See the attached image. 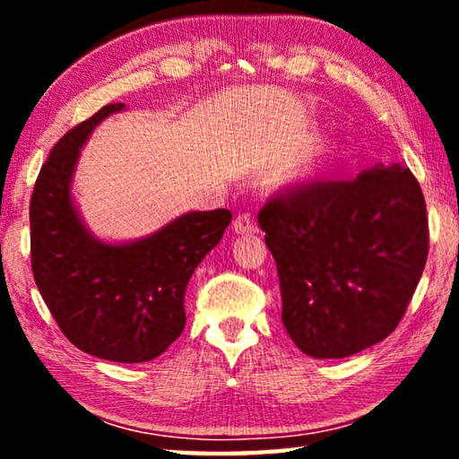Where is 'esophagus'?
<instances>
[{
  "mask_svg": "<svg viewBox=\"0 0 459 459\" xmlns=\"http://www.w3.org/2000/svg\"><path fill=\"white\" fill-rule=\"evenodd\" d=\"M257 221L253 214H238L235 219V232L237 235H248V232H257Z\"/></svg>",
  "mask_w": 459,
  "mask_h": 459,
  "instance_id": "obj_1",
  "label": "esophagus"
}]
</instances>
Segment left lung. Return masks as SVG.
Segmentation results:
<instances>
[{"mask_svg": "<svg viewBox=\"0 0 459 459\" xmlns=\"http://www.w3.org/2000/svg\"><path fill=\"white\" fill-rule=\"evenodd\" d=\"M259 224L277 263L281 320L301 352L344 359L397 328L429 253L425 198L409 168L287 186Z\"/></svg>", "mask_w": 459, "mask_h": 459, "instance_id": "left-lung-1", "label": "left lung"}]
</instances>
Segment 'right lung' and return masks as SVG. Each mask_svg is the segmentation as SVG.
I'll list each match as a JSON object with an SVG mask.
<instances>
[{
  "label": "right lung",
  "instance_id": "right-lung-1",
  "mask_svg": "<svg viewBox=\"0 0 459 459\" xmlns=\"http://www.w3.org/2000/svg\"><path fill=\"white\" fill-rule=\"evenodd\" d=\"M123 107L105 105L52 147L30 198V257L38 291L79 351L147 362L182 333L186 285L232 214L227 208L188 212L129 245L92 238L71 200L73 169L97 123Z\"/></svg>",
  "mask_w": 459,
  "mask_h": 459
}]
</instances>
